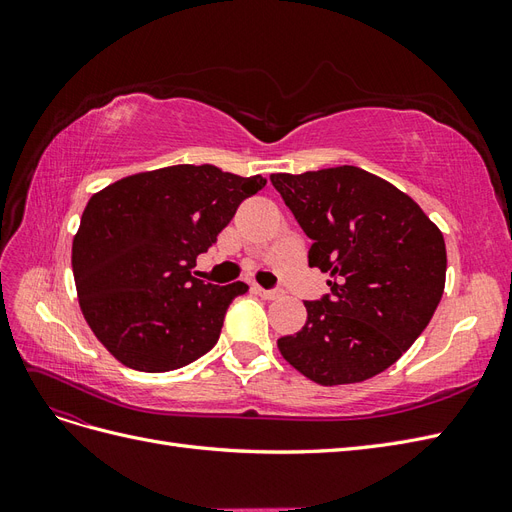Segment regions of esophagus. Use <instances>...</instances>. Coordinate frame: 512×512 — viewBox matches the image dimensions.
<instances>
[{"label":"esophagus","mask_w":512,"mask_h":512,"mask_svg":"<svg viewBox=\"0 0 512 512\" xmlns=\"http://www.w3.org/2000/svg\"><path fill=\"white\" fill-rule=\"evenodd\" d=\"M254 292L260 294V297L267 299V301H273V299L280 297V292H277V290H267V288H262V286H254Z\"/></svg>","instance_id":"esophagus-1"}]
</instances>
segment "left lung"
Wrapping results in <instances>:
<instances>
[{"label":"left lung","instance_id":"1","mask_svg":"<svg viewBox=\"0 0 512 512\" xmlns=\"http://www.w3.org/2000/svg\"><path fill=\"white\" fill-rule=\"evenodd\" d=\"M312 239L309 267L331 292L305 301L307 322L277 339L284 359L322 386L378 376L425 331L442 299L440 228L393 183L356 166L271 175Z\"/></svg>","mask_w":512,"mask_h":512}]
</instances>
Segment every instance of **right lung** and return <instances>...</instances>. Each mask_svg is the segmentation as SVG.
<instances>
[{"mask_svg":"<svg viewBox=\"0 0 512 512\" xmlns=\"http://www.w3.org/2000/svg\"><path fill=\"white\" fill-rule=\"evenodd\" d=\"M265 185L260 175L179 164L123 177L89 198L72 241L74 284L87 324L119 363L160 374L215 346L247 284H205L192 275L196 256Z\"/></svg>","mask_w":512,"mask_h":512,"instance_id":"obj_1","label":"right lung"}]
</instances>
